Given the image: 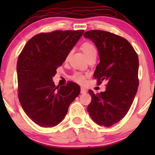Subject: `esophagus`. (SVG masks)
<instances>
[{"label":"esophagus","instance_id":"obj_1","mask_svg":"<svg viewBox=\"0 0 155 155\" xmlns=\"http://www.w3.org/2000/svg\"><path fill=\"white\" fill-rule=\"evenodd\" d=\"M86 92H87L86 89H84V87H81V89H80V93H81V94H85Z\"/></svg>","mask_w":155,"mask_h":155}]
</instances>
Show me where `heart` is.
<instances>
[{
	"mask_svg": "<svg viewBox=\"0 0 155 155\" xmlns=\"http://www.w3.org/2000/svg\"><path fill=\"white\" fill-rule=\"evenodd\" d=\"M81 48L84 55L87 56V58H88L89 56H91L92 54H94V53L97 52L95 46L93 45L92 44L89 43V42H85V43L82 44L81 46ZM86 77H87L86 74L80 73V72H75V73L71 76V78L72 80H73L74 82H77V83L83 84L85 83Z\"/></svg>",
	"mask_w": 155,
	"mask_h": 155,
	"instance_id": "heart-1",
	"label": "heart"
}]
</instances>
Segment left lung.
I'll use <instances>...</instances> for the list:
<instances>
[{"label": "left lung", "mask_w": 155, "mask_h": 155, "mask_svg": "<svg viewBox=\"0 0 155 155\" xmlns=\"http://www.w3.org/2000/svg\"><path fill=\"white\" fill-rule=\"evenodd\" d=\"M84 37L94 42L100 62L94 73L99 84L107 82L105 92L89 93L92 101L87 111L99 126L109 127L128 113L138 87L139 61L132 45L120 36L101 30L86 31Z\"/></svg>", "instance_id": "left-lung-1"}]
</instances>
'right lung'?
<instances>
[{"label": "right lung", "instance_id": "obj_1", "mask_svg": "<svg viewBox=\"0 0 155 155\" xmlns=\"http://www.w3.org/2000/svg\"><path fill=\"white\" fill-rule=\"evenodd\" d=\"M84 30L41 33L29 40L17 63L18 98L25 114L41 127H53L65 118L80 94V86L68 82L56 86L53 77Z\"/></svg>", "mask_w": 155, "mask_h": 155}]
</instances>
